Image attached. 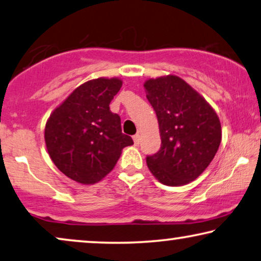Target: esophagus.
<instances>
[{"mask_svg": "<svg viewBox=\"0 0 261 261\" xmlns=\"http://www.w3.org/2000/svg\"><path fill=\"white\" fill-rule=\"evenodd\" d=\"M134 142H135L136 145H138L139 142H141V137H139L138 134H136V135L134 136Z\"/></svg>", "mask_w": 261, "mask_h": 261, "instance_id": "obj_1", "label": "esophagus"}]
</instances>
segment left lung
Wrapping results in <instances>:
<instances>
[{"mask_svg": "<svg viewBox=\"0 0 261 261\" xmlns=\"http://www.w3.org/2000/svg\"><path fill=\"white\" fill-rule=\"evenodd\" d=\"M146 98L156 112L161 148L146 156L152 175L176 187L194 181L209 166L221 143V124L214 110L176 75L149 79Z\"/></svg>", "mask_w": 261, "mask_h": 261, "instance_id": "obj_1", "label": "left lung"}]
</instances>
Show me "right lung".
Listing matches in <instances>:
<instances>
[{"instance_id":"right-lung-1","label":"right lung","mask_w":261,"mask_h":261,"mask_svg":"<svg viewBox=\"0 0 261 261\" xmlns=\"http://www.w3.org/2000/svg\"><path fill=\"white\" fill-rule=\"evenodd\" d=\"M122 80H90L68 95L47 120L45 141L50 159L61 172L84 185L100 181L115 168L123 148L134 144L124 135L120 117L110 102Z\"/></svg>"}]
</instances>
